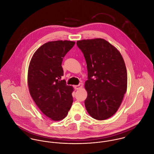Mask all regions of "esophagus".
Segmentation results:
<instances>
[{"label":"esophagus","mask_w":154,"mask_h":154,"mask_svg":"<svg viewBox=\"0 0 154 154\" xmlns=\"http://www.w3.org/2000/svg\"><path fill=\"white\" fill-rule=\"evenodd\" d=\"M74 87V89L75 90H79V89H80L83 87V84L82 83H80L79 85H75Z\"/></svg>","instance_id":"obj_1"}]
</instances>
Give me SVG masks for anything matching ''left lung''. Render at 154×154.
I'll use <instances>...</instances> for the list:
<instances>
[{
	"mask_svg": "<svg viewBox=\"0 0 154 154\" xmlns=\"http://www.w3.org/2000/svg\"><path fill=\"white\" fill-rule=\"evenodd\" d=\"M85 56L88 79L86 109L91 117L105 120L119 108L127 89V72L119 51L102 38L77 41Z\"/></svg>",
	"mask_w": 154,
	"mask_h": 154,
	"instance_id": "left-lung-1",
	"label": "left lung"
}]
</instances>
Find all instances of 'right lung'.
I'll list each match as a JSON object with an SVG mask.
<instances>
[{"instance_id": "add662e5", "label": "right lung", "mask_w": 154, "mask_h": 154, "mask_svg": "<svg viewBox=\"0 0 154 154\" xmlns=\"http://www.w3.org/2000/svg\"><path fill=\"white\" fill-rule=\"evenodd\" d=\"M74 41H50L33 54L28 68L29 91L39 110L54 121L64 119L71 109L74 88L62 80L63 57L73 47Z\"/></svg>"}]
</instances>
